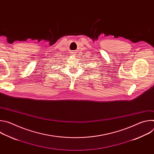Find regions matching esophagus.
Listing matches in <instances>:
<instances>
[{"label": "esophagus", "instance_id": "esophagus-1", "mask_svg": "<svg viewBox=\"0 0 154 154\" xmlns=\"http://www.w3.org/2000/svg\"><path fill=\"white\" fill-rule=\"evenodd\" d=\"M72 54H74V52H73V53H72Z\"/></svg>", "mask_w": 154, "mask_h": 154}]
</instances>
